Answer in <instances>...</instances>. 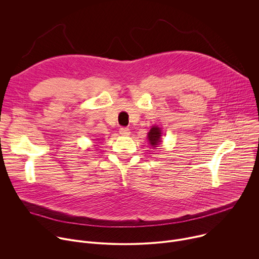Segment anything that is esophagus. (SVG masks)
Wrapping results in <instances>:
<instances>
[{
    "label": "esophagus",
    "instance_id": "esophagus-1",
    "mask_svg": "<svg viewBox=\"0 0 259 259\" xmlns=\"http://www.w3.org/2000/svg\"><path fill=\"white\" fill-rule=\"evenodd\" d=\"M120 134L123 136H128V135H130V130L126 127H122V128H120Z\"/></svg>",
    "mask_w": 259,
    "mask_h": 259
}]
</instances>
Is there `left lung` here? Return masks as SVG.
I'll return each mask as SVG.
<instances>
[{
	"instance_id": "left-lung-1",
	"label": "left lung",
	"mask_w": 259,
	"mask_h": 259,
	"mask_svg": "<svg viewBox=\"0 0 259 259\" xmlns=\"http://www.w3.org/2000/svg\"><path fill=\"white\" fill-rule=\"evenodd\" d=\"M161 128L158 126H153V128L147 133V139H149L150 144L152 147H157L161 143Z\"/></svg>"
}]
</instances>
